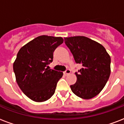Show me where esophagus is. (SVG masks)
<instances>
[{"label":"esophagus","instance_id":"34e87169","mask_svg":"<svg viewBox=\"0 0 124 124\" xmlns=\"http://www.w3.org/2000/svg\"><path fill=\"white\" fill-rule=\"evenodd\" d=\"M70 73H71V70H69V69H68L67 70L64 71V74L65 75H68L70 74Z\"/></svg>","mask_w":124,"mask_h":124}]
</instances>
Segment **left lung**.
Listing matches in <instances>:
<instances>
[{
    "label": "left lung",
    "instance_id": "8db88e82",
    "mask_svg": "<svg viewBox=\"0 0 124 124\" xmlns=\"http://www.w3.org/2000/svg\"><path fill=\"white\" fill-rule=\"evenodd\" d=\"M75 61L82 65L71 85L73 93L84 100L94 98L105 87L110 74V57L105 47L85 36L64 38Z\"/></svg>",
    "mask_w": 124,
    "mask_h": 124
}]
</instances>
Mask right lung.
<instances>
[{
	"label": "right lung",
	"instance_id": "1",
	"mask_svg": "<svg viewBox=\"0 0 124 124\" xmlns=\"http://www.w3.org/2000/svg\"><path fill=\"white\" fill-rule=\"evenodd\" d=\"M62 37L39 36L23 46L18 52L13 68L16 81L23 93L34 101L43 102L54 93L61 71L49 70L53 52L62 44Z\"/></svg>",
	"mask_w": 124,
	"mask_h": 124
}]
</instances>
